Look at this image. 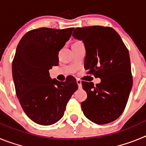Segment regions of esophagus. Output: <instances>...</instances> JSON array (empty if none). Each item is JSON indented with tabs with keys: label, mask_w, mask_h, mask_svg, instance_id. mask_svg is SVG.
<instances>
[{
	"label": "esophagus",
	"mask_w": 146,
	"mask_h": 146,
	"mask_svg": "<svg viewBox=\"0 0 146 146\" xmlns=\"http://www.w3.org/2000/svg\"><path fill=\"white\" fill-rule=\"evenodd\" d=\"M77 85H78V88H82V82H81L80 80H77Z\"/></svg>",
	"instance_id": "1"
}]
</instances>
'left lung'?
Masks as SVG:
<instances>
[{
	"instance_id": "obj_1",
	"label": "left lung",
	"mask_w": 146,
	"mask_h": 146,
	"mask_svg": "<svg viewBox=\"0 0 146 146\" xmlns=\"http://www.w3.org/2000/svg\"><path fill=\"white\" fill-rule=\"evenodd\" d=\"M73 37L83 42L88 74L101 82L82 81L87 99L81 103L85 116L96 124H106L120 117L132 87L129 53L118 33L110 27L77 28Z\"/></svg>"
}]
</instances>
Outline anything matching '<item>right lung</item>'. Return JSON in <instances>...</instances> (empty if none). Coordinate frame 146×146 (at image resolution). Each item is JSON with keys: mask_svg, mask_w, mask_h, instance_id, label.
<instances>
[{"mask_svg": "<svg viewBox=\"0 0 146 146\" xmlns=\"http://www.w3.org/2000/svg\"><path fill=\"white\" fill-rule=\"evenodd\" d=\"M74 28H40L25 33L12 62L15 91L25 114L35 123L53 124L64 116L67 102L78 88L74 77L52 80L49 70L58 65V52Z\"/></svg>", "mask_w": 146, "mask_h": 146, "instance_id": "obj_1", "label": "right lung"}]
</instances>
